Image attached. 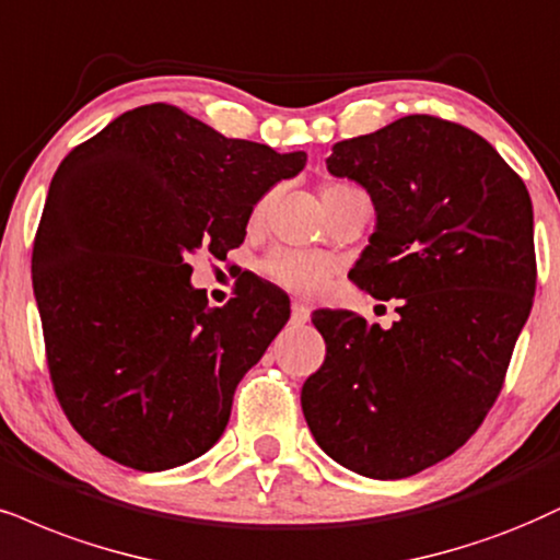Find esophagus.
I'll use <instances>...</instances> for the list:
<instances>
[{
    "mask_svg": "<svg viewBox=\"0 0 560 560\" xmlns=\"http://www.w3.org/2000/svg\"><path fill=\"white\" fill-rule=\"evenodd\" d=\"M308 319H312V308L303 306V303H293L291 324H295V327H301V324H306Z\"/></svg>",
    "mask_w": 560,
    "mask_h": 560,
    "instance_id": "obj_1",
    "label": "esophagus"
}]
</instances>
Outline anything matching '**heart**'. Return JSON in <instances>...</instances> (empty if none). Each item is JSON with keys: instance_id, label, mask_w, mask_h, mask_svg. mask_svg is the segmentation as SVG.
Wrapping results in <instances>:
<instances>
[{"instance_id": "heart-1", "label": "heart", "mask_w": 560, "mask_h": 560, "mask_svg": "<svg viewBox=\"0 0 560 560\" xmlns=\"http://www.w3.org/2000/svg\"><path fill=\"white\" fill-rule=\"evenodd\" d=\"M345 189H355V186L342 184V182H329L324 184L322 197L340 195ZM261 272L267 275L275 285L285 288L295 295H312L322 293L324 285H327L329 278H332L335 265L332 259L324 257V254L316 252H301V248H275L272 254H267L265 261H261Z\"/></svg>"}]
</instances>
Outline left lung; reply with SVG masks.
Instances as JSON below:
<instances>
[{"instance_id": "1", "label": "left lung", "mask_w": 560, "mask_h": 560, "mask_svg": "<svg viewBox=\"0 0 560 560\" xmlns=\"http://www.w3.org/2000/svg\"><path fill=\"white\" fill-rule=\"evenodd\" d=\"M327 168L371 195L376 231L350 280L397 299L399 319L316 312L327 355L303 416L348 470L410 478L457 452L501 395L537 285L533 202L491 142L428 114L337 142Z\"/></svg>"}]
</instances>
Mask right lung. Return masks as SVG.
Here are the masks:
<instances>
[{
    "mask_svg": "<svg viewBox=\"0 0 560 560\" xmlns=\"http://www.w3.org/2000/svg\"><path fill=\"white\" fill-rule=\"evenodd\" d=\"M303 165L306 153L228 140L168 103L121 114L61 161L33 241V293L54 395L103 457L161 472L223 436L233 392L291 301L246 278L210 306L189 257L244 244L254 205Z\"/></svg>",
    "mask_w": 560,
    "mask_h": 560,
    "instance_id": "right-lung-1",
    "label": "right lung"
}]
</instances>
